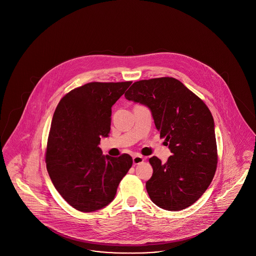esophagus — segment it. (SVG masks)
Segmentation results:
<instances>
[{"label": "esophagus", "mask_w": 256, "mask_h": 256, "mask_svg": "<svg viewBox=\"0 0 256 256\" xmlns=\"http://www.w3.org/2000/svg\"><path fill=\"white\" fill-rule=\"evenodd\" d=\"M132 160H134V165H137V164H140L141 162H143L145 160V158H143L140 154H136L132 158Z\"/></svg>", "instance_id": "esophagus-1"}]
</instances>
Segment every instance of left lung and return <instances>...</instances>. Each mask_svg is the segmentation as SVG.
<instances>
[{
  "instance_id": "8db88e82",
  "label": "left lung",
  "mask_w": 256,
  "mask_h": 256,
  "mask_svg": "<svg viewBox=\"0 0 256 256\" xmlns=\"http://www.w3.org/2000/svg\"><path fill=\"white\" fill-rule=\"evenodd\" d=\"M128 100L146 106L160 138L172 156L165 164L150 158L154 172L146 192L158 206L178 211L192 206L206 191L218 163L214 120L206 104L178 80L164 76L134 82Z\"/></svg>"
}]
</instances>
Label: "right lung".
<instances>
[{"label": "right lung", "instance_id": "right-lung-1", "mask_svg": "<svg viewBox=\"0 0 256 256\" xmlns=\"http://www.w3.org/2000/svg\"><path fill=\"white\" fill-rule=\"evenodd\" d=\"M132 82H89L62 98L50 124L46 164L50 180L74 209L92 212L110 204L132 158L102 156L100 137H108L111 108Z\"/></svg>", "mask_w": 256, "mask_h": 256}]
</instances>
